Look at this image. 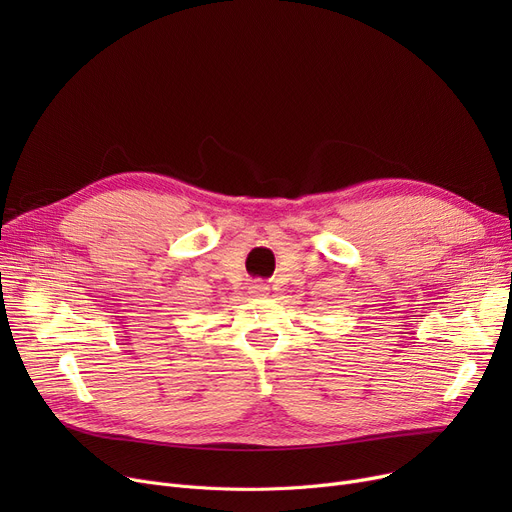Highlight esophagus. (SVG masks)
<instances>
[{
    "instance_id": "34e87169",
    "label": "esophagus",
    "mask_w": 512,
    "mask_h": 512,
    "mask_svg": "<svg viewBox=\"0 0 512 512\" xmlns=\"http://www.w3.org/2000/svg\"><path fill=\"white\" fill-rule=\"evenodd\" d=\"M267 290H270V286H267L265 282H253L251 284V292L255 294V297H263V294H267Z\"/></svg>"
}]
</instances>
